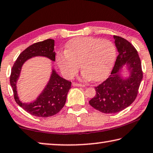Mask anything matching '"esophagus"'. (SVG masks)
<instances>
[{
	"instance_id": "obj_1",
	"label": "esophagus",
	"mask_w": 153,
	"mask_h": 153,
	"mask_svg": "<svg viewBox=\"0 0 153 153\" xmlns=\"http://www.w3.org/2000/svg\"><path fill=\"white\" fill-rule=\"evenodd\" d=\"M72 86H83V85H82V84H79V83H77V82H73L72 83Z\"/></svg>"
}]
</instances>
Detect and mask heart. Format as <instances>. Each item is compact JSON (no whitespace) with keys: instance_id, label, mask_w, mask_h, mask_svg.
<instances>
[{"instance_id":"obj_1","label":"heart","mask_w":153,"mask_h":153,"mask_svg":"<svg viewBox=\"0 0 153 153\" xmlns=\"http://www.w3.org/2000/svg\"><path fill=\"white\" fill-rule=\"evenodd\" d=\"M65 48L66 50L58 52L56 61L67 78L76 75L80 63L84 78L99 81L108 76L115 60L114 45L107 39L77 37L69 41Z\"/></svg>"}]
</instances>
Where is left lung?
I'll list each match as a JSON object with an SVG mask.
<instances>
[{"mask_svg": "<svg viewBox=\"0 0 153 153\" xmlns=\"http://www.w3.org/2000/svg\"><path fill=\"white\" fill-rule=\"evenodd\" d=\"M118 55L110 77L95 87L96 95L89 103L101 112H119L131 104L143 78L141 60L137 50L124 38L114 35ZM127 76H124L125 72Z\"/></svg>", "mask_w": 153, "mask_h": 153, "instance_id": "obj_1", "label": "left lung"}]
</instances>
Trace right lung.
Segmentation results:
<instances>
[{
	"label": "right lung",
	"instance_id": "add662e5",
	"mask_svg": "<svg viewBox=\"0 0 153 153\" xmlns=\"http://www.w3.org/2000/svg\"><path fill=\"white\" fill-rule=\"evenodd\" d=\"M54 40L48 39L29 46L19 56L11 69L10 84L13 88L16 103L31 115L38 117H49L59 112L66 102L67 93L71 88V82L60 77L52 68L50 77L35 100L24 103L18 97L17 82L20 78L22 68L28 60L34 57L42 56L55 61Z\"/></svg>",
	"mask_w": 153,
	"mask_h": 153
}]
</instances>
